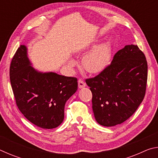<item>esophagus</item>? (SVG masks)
<instances>
[{"mask_svg":"<svg viewBox=\"0 0 158 158\" xmlns=\"http://www.w3.org/2000/svg\"><path fill=\"white\" fill-rule=\"evenodd\" d=\"M85 86V84L84 83V81H83L82 79H79L78 80V87L79 89H82Z\"/></svg>","mask_w":158,"mask_h":158,"instance_id":"esophagus-1","label":"esophagus"}]
</instances>
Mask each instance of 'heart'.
<instances>
[{
  "label": "heart",
  "instance_id": "b5f03b06",
  "mask_svg": "<svg viewBox=\"0 0 158 158\" xmlns=\"http://www.w3.org/2000/svg\"><path fill=\"white\" fill-rule=\"evenodd\" d=\"M111 56V47L109 42H104L98 45L85 56L82 60V66L85 72L90 74L100 73L109 65ZM76 62L69 61V65L74 67Z\"/></svg>",
  "mask_w": 158,
  "mask_h": 158
}]
</instances>
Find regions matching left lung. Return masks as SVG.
Here are the masks:
<instances>
[{"mask_svg": "<svg viewBox=\"0 0 158 158\" xmlns=\"http://www.w3.org/2000/svg\"><path fill=\"white\" fill-rule=\"evenodd\" d=\"M147 77V61L137 45L119 50L105 70L85 79L93 94L96 121L111 127L129 118L143 100Z\"/></svg>", "mask_w": 158, "mask_h": 158, "instance_id": "8db88e82", "label": "left lung"}]
</instances>
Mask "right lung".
<instances>
[{"mask_svg":"<svg viewBox=\"0 0 158 158\" xmlns=\"http://www.w3.org/2000/svg\"><path fill=\"white\" fill-rule=\"evenodd\" d=\"M31 65L27 47L21 45L10 68L16 103L32 123L44 129H53L63 121L65 102L77 91V79L52 72L43 73Z\"/></svg>","mask_w":158,"mask_h":158,"instance_id":"right-lung-1","label":"right lung"}]
</instances>
